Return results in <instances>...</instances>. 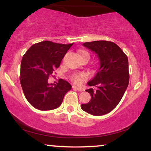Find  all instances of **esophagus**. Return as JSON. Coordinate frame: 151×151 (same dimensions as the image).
<instances>
[{
    "mask_svg": "<svg viewBox=\"0 0 151 151\" xmlns=\"http://www.w3.org/2000/svg\"><path fill=\"white\" fill-rule=\"evenodd\" d=\"M73 89H77V91H84V89H83L82 88H81V87H79V86H73Z\"/></svg>",
    "mask_w": 151,
    "mask_h": 151,
    "instance_id": "34e87169",
    "label": "esophagus"
}]
</instances>
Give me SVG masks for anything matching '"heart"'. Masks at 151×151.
<instances>
[{
	"label": "heart",
	"mask_w": 151,
	"mask_h": 151,
	"mask_svg": "<svg viewBox=\"0 0 151 151\" xmlns=\"http://www.w3.org/2000/svg\"><path fill=\"white\" fill-rule=\"evenodd\" d=\"M81 57L84 56V55H86V56L89 57V54L86 51H81L80 52ZM87 78V75L84 73H74L70 76L71 81H73L74 84H81L84 81L86 80Z\"/></svg>",
	"instance_id": "b5f03b06"
}]
</instances>
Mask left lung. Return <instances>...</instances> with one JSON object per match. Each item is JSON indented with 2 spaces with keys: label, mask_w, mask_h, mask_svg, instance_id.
<instances>
[{
  "label": "left lung",
  "mask_w": 151,
  "mask_h": 151,
  "mask_svg": "<svg viewBox=\"0 0 151 151\" xmlns=\"http://www.w3.org/2000/svg\"><path fill=\"white\" fill-rule=\"evenodd\" d=\"M83 45L92 50L99 59L96 75L87 83L96 86L86 90L91 95L89 102L83 104V111L93 116L104 115L119 104L129 82V60L123 50L113 42L106 40L87 42Z\"/></svg>",
  "instance_id": "1"
}]
</instances>
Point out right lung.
Segmentation results:
<instances>
[{"instance_id":"add662e5","label":"right lung","mask_w":151,"mask_h":151,"mask_svg":"<svg viewBox=\"0 0 151 151\" xmlns=\"http://www.w3.org/2000/svg\"><path fill=\"white\" fill-rule=\"evenodd\" d=\"M72 45L42 41L32 45L22 57L20 84L25 98L35 109L41 111L57 109L61 105L66 93L72 89L70 83L64 79H60L56 84H50L48 79L60 67Z\"/></svg>"}]
</instances>
